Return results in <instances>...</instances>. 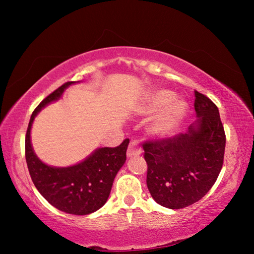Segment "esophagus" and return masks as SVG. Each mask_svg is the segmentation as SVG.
<instances>
[{
    "instance_id": "34e87169",
    "label": "esophagus",
    "mask_w": 254,
    "mask_h": 254,
    "mask_svg": "<svg viewBox=\"0 0 254 254\" xmlns=\"http://www.w3.org/2000/svg\"><path fill=\"white\" fill-rule=\"evenodd\" d=\"M142 153V149L139 145V143L136 141H131L130 144L127 147V157H135V156H140Z\"/></svg>"
}]
</instances>
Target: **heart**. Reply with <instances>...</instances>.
<instances>
[{
  "label": "heart",
  "mask_w": 254,
  "mask_h": 254,
  "mask_svg": "<svg viewBox=\"0 0 254 254\" xmlns=\"http://www.w3.org/2000/svg\"><path fill=\"white\" fill-rule=\"evenodd\" d=\"M171 100L173 94L165 89L153 92L148 97L147 104L144 106L145 114H154L165 107L150 127V133L153 136L163 137L169 135L182 122L186 112V104L182 101Z\"/></svg>",
  "instance_id": "1"
}]
</instances>
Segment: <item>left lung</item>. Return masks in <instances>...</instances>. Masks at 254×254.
Segmentation results:
<instances>
[{
  "label": "left lung",
  "mask_w": 254,
  "mask_h": 254,
  "mask_svg": "<svg viewBox=\"0 0 254 254\" xmlns=\"http://www.w3.org/2000/svg\"><path fill=\"white\" fill-rule=\"evenodd\" d=\"M194 106L199 119L187 133L142 144L148 189L167 208H184L203 198L216 182L224 160L226 136L217 106L197 91Z\"/></svg>",
  "instance_id": "1"
}]
</instances>
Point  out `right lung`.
I'll list each match as a JSON object with an SVG mask.
<instances>
[{"mask_svg":"<svg viewBox=\"0 0 254 254\" xmlns=\"http://www.w3.org/2000/svg\"><path fill=\"white\" fill-rule=\"evenodd\" d=\"M67 81L49 94L33 111L25 134V160L34 186L47 201L59 210L87 215L100 209L109 198L114 178L127 160L130 140L115 148H100L80 163L66 168H56L39 160L33 152L30 131L36 115L42 107L57 101L68 86Z\"/></svg>","mask_w":254,"mask_h":254,"instance_id":"add662e5","label":"right lung"}]
</instances>
